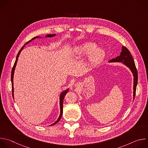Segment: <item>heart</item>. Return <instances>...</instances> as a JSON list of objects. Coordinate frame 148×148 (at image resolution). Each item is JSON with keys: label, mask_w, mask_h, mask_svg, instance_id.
Instances as JSON below:
<instances>
[{"label": "heart", "mask_w": 148, "mask_h": 148, "mask_svg": "<svg viewBox=\"0 0 148 148\" xmlns=\"http://www.w3.org/2000/svg\"><path fill=\"white\" fill-rule=\"evenodd\" d=\"M97 45L91 42H85L74 47V54L75 57L82 58L88 55V63L91 66H95L103 60L105 51L101 48H96Z\"/></svg>", "instance_id": "heart-1"}]
</instances>
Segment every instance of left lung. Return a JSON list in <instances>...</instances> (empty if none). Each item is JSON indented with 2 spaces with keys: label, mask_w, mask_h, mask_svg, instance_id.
<instances>
[{
  "label": "left lung",
  "mask_w": 148,
  "mask_h": 148,
  "mask_svg": "<svg viewBox=\"0 0 148 148\" xmlns=\"http://www.w3.org/2000/svg\"><path fill=\"white\" fill-rule=\"evenodd\" d=\"M108 62H121L127 67L132 72L134 77V87H133V99H134L136 92V88L138 84V72L135 64V62L131 54L130 51L125 47H122V51L119 56L116 57L108 61Z\"/></svg>",
  "instance_id": "obj_1"
}]
</instances>
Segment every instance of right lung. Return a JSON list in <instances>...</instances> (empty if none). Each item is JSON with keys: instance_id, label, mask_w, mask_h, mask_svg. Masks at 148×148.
<instances>
[{"instance_id": "obj_1", "label": "right lung", "mask_w": 148, "mask_h": 148, "mask_svg": "<svg viewBox=\"0 0 148 148\" xmlns=\"http://www.w3.org/2000/svg\"><path fill=\"white\" fill-rule=\"evenodd\" d=\"M56 34H47L45 36V37H54L56 36ZM42 38V37H40V36H37V37H35L34 38H33L31 40L27 41V43L22 47L21 48V49L20 50V51H18L17 55V57H16V61H15V62L14 64V66L13 67V69H12V74H11V81H12V95H13V97L14 98V87H13V77H14V70H15V68L16 67V64H17V60H18V58L19 57V55L21 53V51H22V50L23 49V48L25 47V45H26L27 44L29 43L30 42H31L32 40H34V39L36 38ZM69 89L70 88H68L67 89H66L65 90L62 91L61 93H60V115H59V117L58 118L57 120L53 123H52L51 125H50V126H51V125H55L56 123H57L61 119V116H62V103H63V100H64V97L66 95V94L69 92Z\"/></svg>"}]
</instances>
